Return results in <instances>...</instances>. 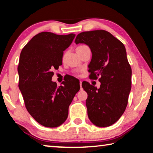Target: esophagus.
I'll return each mask as SVG.
<instances>
[{
	"label": "esophagus",
	"mask_w": 153,
	"mask_h": 153,
	"mask_svg": "<svg viewBox=\"0 0 153 153\" xmlns=\"http://www.w3.org/2000/svg\"><path fill=\"white\" fill-rule=\"evenodd\" d=\"M82 81H79V86H80V88L82 87Z\"/></svg>",
	"instance_id": "34e87169"
}]
</instances>
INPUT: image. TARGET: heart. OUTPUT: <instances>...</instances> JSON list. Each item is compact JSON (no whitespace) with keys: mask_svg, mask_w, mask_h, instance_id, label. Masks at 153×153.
<instances>
[{"mask_svg":"<svg viewBox=\"0 0 153 153\" xmlns=\"http://www.w3.org/2000/svg\"><path fill=\"white\" fill-rule=\"evenodd\" d=\"M85 47H87V46H86V45H79V46H77V47L76 48V51H79V50H81V49L84 48H85Z\"/></svg>","mask_w":153,"mask_h":153,"instance_id":"obj_1","label":"heart"}]
</instances>
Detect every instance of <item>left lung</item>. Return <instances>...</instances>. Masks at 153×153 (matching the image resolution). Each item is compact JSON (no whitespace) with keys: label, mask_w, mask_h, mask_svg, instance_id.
<instances>
[{"label":"left lung","mask_w":153,"mask_h":153,"mask_svg":"<svg viewBox=\"0 0 153 153\" xmlns=\"http://www.w3.org/2000/svg\"><path fill=\"white\" fill-rule=\"evenodd\" d=\"M75 42L84 43L92 53L88 65L90 78H98L97 88L82 82L87 92L88 116L98 127H108L119 120L125 111L131 90V69L123 44L105 30L83 32Z\"/></svg>","instance_id":"obj_1"}]
</instances>
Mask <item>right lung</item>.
I'll return each instance as SVG.
<instances>
[{"label": "right lung", "instance_id": "1", "mask_svg": "<svg viewBox=\"0 0 153 153\" xmlns=\"http://www.w3.org/2000/svg\"><path fill=\"white\" fill-rule=\"evenodd\" d=\"M75 36L41 32L21 52L17 67L19 88L25 108L38 123L47 128H56L65 121L69 106L79 90V82L76 79L62 82L59 87L51 80L53 69L62 65L63 51Z\"/></svg>", "mask_w": 153, "mask_h": 153}]
</instances>
